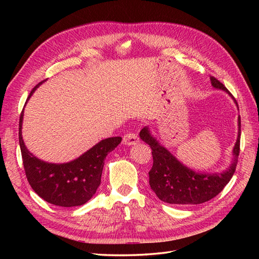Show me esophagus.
I'll return each instance as SVG.
<instances>
[{
    "mask_svg": "<svg viewBox=\"0 0 259 259\" xmlns=\"http://www.w3.org/2000/svg\"><path fill=\"white\" fill-rule=\"evenodd\" d=\"M138 143V137L135 133H128L123 137V144L125 146H133Z\"/></svg>",
    "mask_w": 259,
    "mask_h": 259,
    "instance_id": "34e87169",
    "label": "esophagus"
}]
</instances>
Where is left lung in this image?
Segmentation results:
<instances>
[{
    "label": "left lung",
    "instance_id": "obj_1",
    "mask_svg": "<svg viewBox=\"0 0 259 259\" xmlns=\"http://www.w3.org/2000/svg\"><path fill=\"white\" fill-rule=\"evenodd\" d=\"M210 83L215 90L224 91L231 96L224 84L215 77L210 76ZM231 98L234 100L232 96ZM234 103L238 106L236 100ZM139 136L152 149L153 165L149 171V184L156 197L169 204H201L215 198L234 174L240 152L241 119L239 115L238 136L232 149L231 163L222 171L194 170L188 167L156 139L149 126L140 131Z\"/></svg>",
    "mask_w": 259,
    "mask_h": 259
}]
</instances>
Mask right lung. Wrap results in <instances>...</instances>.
Segmentation results:
<instances>
[{
  "instance_id": "add662e5",
  "label": "right lung",
  "mask_w": 259,
  "mask_h": 259,
  "mask_svg": "<svg viewBox=\"0 0 259 259\" xmlns=\"http://www.w3.org/2000/svg\"><path fill=\"white\" fill-rule=\"evenodd\" d=\"M45 81L31 91L26 104ZM23 110L19 120V145L23 167L31 188L38 197L54 205L73 207L85 204L94 197L100 185L106 156L119 146L122 138L110 137L100 140L79 158L67 163H50L36 158L26 147L21 132Z\"/></svg>"
}]
</instances>
